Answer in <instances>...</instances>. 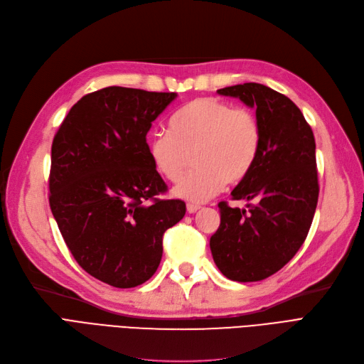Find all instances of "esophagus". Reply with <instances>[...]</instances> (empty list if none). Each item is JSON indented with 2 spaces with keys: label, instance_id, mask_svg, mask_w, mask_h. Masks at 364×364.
Listing matches in <instances>:
<instances>
[{
  "label": "esophagus",
  "instance_id": "obj_1",
  "mask_svg": "<svg viewBox=\"0 0 364 364\" xmlns=\"http://www.w3.org/2000/svg\"><path fill=\"white\" fill-rule=\"evenodd\" d=\"M187 213H189V214H193V213H196L200 207L199 205H196V204H187Z\"/></svg>",
  "mask_w": 364,
  "mask_h": 364
}]
</instances>
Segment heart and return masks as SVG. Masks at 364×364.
<instances>
[{"instance_id": "obj_1", "label": "heart", "mask_w": 364, "mask_h": 364, "mask_svg": "<svg viewBox=\"0 0 364 364\" xmlns=\"http://www.w3.org/2000/svg\"><path fill=\"white\" fill-rule=\"evenodd\" d=\"M168 130L148 141L146 151L156 172L177 183L192 154L198 168L175 187V198L204 204L222 192L226 181L245 180L257 164L261 148L258 119L226 102L200 97L186 103L169 118Z\"/></svg>"}]
</instances>
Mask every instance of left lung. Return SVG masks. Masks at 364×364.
Here are the masks:
<instances>
[{"label": "left lung", "mask_w": 364, "mask_h": 364, "mask_svg": "<svg viewBox=\"0 0 364 364\" xmlns=\"http://www.w3.org/2000/svg\"><path fill=\"white\" fill-rule=\"evenodd\" d=\"M257 112L261 148L257 164L231 192L247 210L219 204L220 226L211 238L223 276L258 282L279 272L299 252L318 204L314 132L292 100L270 87L247 82L218 90Z\"/></svg>", "instance_id": "8db88e82"}]
</instances>
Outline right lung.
I'll use <instances>...</instances> for the list:
<instances>
[{
    "instance_id": "1",
    "label": "right lung",
    "mask_w": 364,
    "mask_h": 364,
    "mask_svg": "<svg viewBox=\"0 0 364 364\" xmlns=\"http://www.w3.org/2000/svg\"><path fill=\"white\" fill-rule=\"evenodd\" d=\"M177 92L107 87L87 94L52 142L49 204L76 262L105 284L133 288L160 264L168 228L186 214L151 165L146 133Z\"/></svg>"
}]
</instances>
